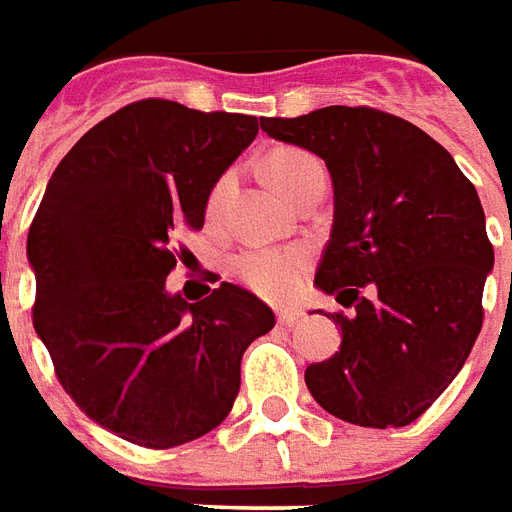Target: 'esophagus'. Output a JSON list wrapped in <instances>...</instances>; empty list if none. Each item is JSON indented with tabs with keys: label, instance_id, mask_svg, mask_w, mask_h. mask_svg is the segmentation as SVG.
Segmentation results:
<instances>
[{
	"label": "esophagus",
	"instance_id": "obj_1",
	"mask_svg": "<svg viewBox=\"0 0 512 512\" xmlns=\"http://www.w3.org/2000/svg\"><path fill=\"white\" fill-rule=\"evenodd\" d=\"M300 320H303V311H297V308H281L278 311V322L286 325V328H295Z\"/></svg>",
	"mask_w": 512,
	"mask_h": 512
}]
</instances>
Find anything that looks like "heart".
Wrapping results in <instances>:
<instances>
[{
	"instance_id": "heart-1",
	"label": "heart",
	"mask_w": 512,
	"mask_h": 512,
	"mask_svg": "<svg viewBox=\"0 0 512 512\" xmlns=\"http://www.w3.org/2000/svg\"><path fill=\"white\" fill-rule=\"evenodd\" d=\"M317 170H322L320 159L303 151V148H278L267 157V173L289 201L306 184L308 176ZM231 187H234V173L228 170L209 190V198H206L209 215L220 212ZM306 264V250L300 248H250L242 250L234 259V273L250 292L267 297V300H286L300 284V278L306 273Z\"/></svg>"
}]
</instances>
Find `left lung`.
<instances>
[{
  "instance_id": "1",
  "label": "left lung",
  "mask_w": 512,
  "mask_h": 512,
  "mask_svg": "<svg viewBox=\"0 0 512 512\" xmlns=\"http://www.w3.org/2000/svg\"><path fill=\"white\" fill-rule=\"evenodd\" d=\"M262 129L325 159L333 179V231L314 284L353 314H331L342 347L308 364V391L344 422L405 427L480 336L494 245L477 190L430 134L375 107L264 118Z\"/></svg>"
}]
</instances>
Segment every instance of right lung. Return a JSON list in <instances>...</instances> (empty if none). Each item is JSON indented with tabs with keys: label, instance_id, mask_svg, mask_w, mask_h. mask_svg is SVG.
Masks as SVG:
<instances>
[{
	"label": "right lung",
	"instance_id": "1",
	"mask_svg": "<svg viewBox=\"0 0 512 512\" xmlns=\"http://www.w3.org/2000/svg\"><path fill=\"white\" fill-rule=\"evenodd\" d=\"M262 118L126 104L79 137L32 217V325L65 394L93 422L137 447L170 449L215 430L239 394V364L275 314L223 284L198 303L168 295L201 231L206 198L253 143Z\"/></svg>",
	"mask_w": 512,
	"mask_h": 512
}]
</instances>
